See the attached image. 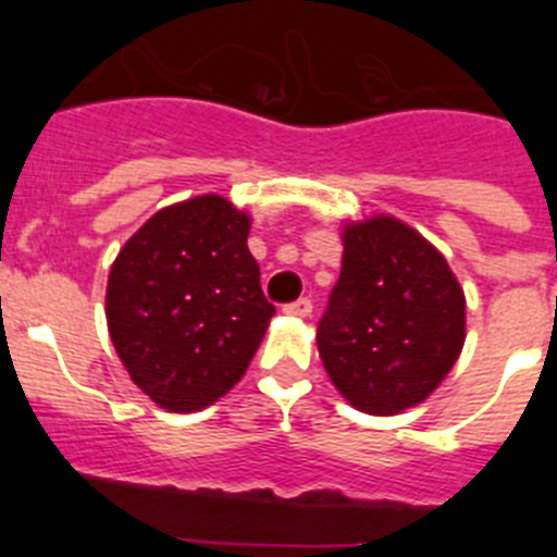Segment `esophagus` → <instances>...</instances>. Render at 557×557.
Returning a JSON list of instances; mask_svg holds the SVG:
<instances>
[{"label": "esophagus", "mask_w": 557, "mask_h": 557, "mask_svg": "<svg viewBox=\"0 0 557 557\" xmlns=\"http://www.w3.org/2000/svg\"><path fill=\"white\" fill-rule=\"evenodd\" d=\"M284 312L295 314V318H307V314L312 312V301H309V298H298V301L287 304V307H284Z\"/></svg>", "instance_id": "obj_1"}]
</instances>
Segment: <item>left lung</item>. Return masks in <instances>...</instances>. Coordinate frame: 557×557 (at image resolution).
Returning a JSON list of instances; mask_svg holds the SVG:
<instances>
[{
  "label": "left lung",
  "mask_w": 557,
  "mask_h": 557,
  "mask_svg": "<svg viewBox=\"0 0 557 557\" xmlns=\"http://www.w3.org/2000/svg\"><path fill=\"white\" fill-rule=\"evenodd\" d=\"M343 245L318 351L357 410L396 416L421 405L460 357L466 298L444 256L398 220L348 225Z\"/></svg>",
  "instance_id": "left-lung-1"
}]
</instances>
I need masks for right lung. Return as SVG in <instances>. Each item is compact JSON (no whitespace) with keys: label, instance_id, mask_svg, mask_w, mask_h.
Masks as SVG:
<instances>
[{"label":"right lung","instance_id":"1","mask_svg":"<svg viewBox=\"0 0 557 557\" xmlns=\"http://www.w3.org/2000/svg\"><path fill=\"white\" fill-rule=\"evenodd\" d=\"M248 231V214L203 195L152 214L113 262V348L164 410L195 412L225 396L268 332L275 307L259 284Z\"/></svg>","mask_w":557,"mask_h":557}]
</instances>
